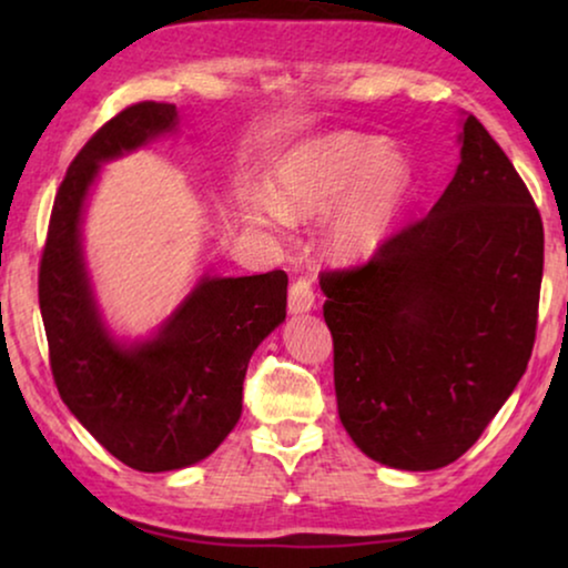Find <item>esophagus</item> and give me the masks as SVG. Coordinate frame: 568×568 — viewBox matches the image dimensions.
Here are the masks:
<instances>
[{
    "label": "esophagus",
    "mask_w": 568,
    "mask_h": 568,
    "mask_svg": "<svg viewBox=\"0 0 568 568\" xmlns=\"http://www.w3.org/2000/svg\"><path fill=\"white\" fill-rule=\"evenodd\" d=\"M313 307H315L313 284H310L307 278H300V282H294L290 286V313L302 315V313H310Z\"/></svg>",
    "instance_id": "esophagus-1"
}]
</instances>
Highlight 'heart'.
<instances>
[{"mask_svg": "<svg viewBox=\"0 0 568 568\" xmlns=\"http://www.w3.org/2000/svg\"><path fill=\"white\" fill-rule=\"evenodd\" d=\"M410 189L414 173L398 150L377 136L336 131L290 146L271 168L268 191L247 193L243 212L271 230L328 214V251L341 261H367L400 227Z\"/></svg>", "mask_w": 568, "mask_h": 568, "instance_id": "heart-1", "label": "heart"}]
</instances>
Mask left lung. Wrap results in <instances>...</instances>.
Instances as JSON below:
<instances>
[{"label": "left lung", "mask_w": 568, "mask_h": 568, "mask_svg": "<svg viewBox=\"0 0 568 568\" xmlns=\"http://www.w3.org/2000/svg\"><path fill=\"white\" fill-rule=\"evenodd\" d=\"M432 212L367 266L321 278L338 418L398 470H437L476 445L525 375L542 282V222L476 115Z\"/></svg>", "instance_id": "8db88e82"}]
</instances>
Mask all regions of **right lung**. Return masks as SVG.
Masks as SVG:
<instances>
[{
	"label": "right lung",
	"mask_w": 568,
	"mask_h": 568,
	"mask_svg": "<svg viewBox=\"0 0 568 568\" xmlns=\"http://www.w3.org/2000/svg\"><path fill=\"white\" fill-rule=\"evenodd\" d=\"M170 103H136L105 123L67 170L38 274V300L61 400L113 457L142 473L196 465L243 414V379L261 341L286 317L284 271H201L152 333L119 336L84 258V212L103 165L175 136Z\"/></svg>",
	"instance_id": "obj_1"
}]
</instances>
